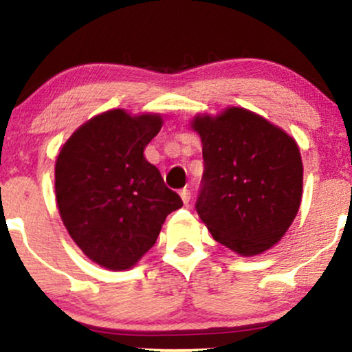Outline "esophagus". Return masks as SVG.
Instances as JSON below:
<instances>
[{"label": "esophagus", "mask_w": 352, "mask_h": 352, "mask_svg": "<svg viewBox=\"0 0 352 352\" xmlns=\"http://www.w3.org/2000/svg\"><path fill=\"white\" fill-rule=\"evenodd\" d=\"M179 196H181V199H183L184 204H188V202L191 201V191H189V189H186V188L181 189Z\"/></svg>", "instance_id": "1"}]
</instances>
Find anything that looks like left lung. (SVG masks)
<instances>
[{"instance_id":"obj_1","label":"left lung","mask_w":352,"mask_h":352,"mask_svg":"<svg viewBox=\"0 0 352 352\" xmlns=\"http://www.w3.org/2000/svg\"><path fill=\"white\" fill-rule=\"evenodd\" d=\"M204 176L196 209L214 241L242 257L280 242L303 196L300 148L282 128L242 107L196 115Z\"/></svg>"}]
</instances>
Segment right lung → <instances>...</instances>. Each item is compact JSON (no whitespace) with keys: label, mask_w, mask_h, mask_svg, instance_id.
<instances>
[{"label":"right lung","mask_w":352,"mask_h":352,"mask_svg":"<svg viewBox=\"0 0 352 352\" xmlns=\"http://www.w3.org/2000/svg\"><path fill=\"white\" fill-rule=\"evenodd\" d=\"M160 113L107 110L62 144L56 199L72 241L107 270H128L155 245L168 214L183 201L144 158L160 133Z\"/></svg>","instance_id":"obj_1"}]
</instances>
